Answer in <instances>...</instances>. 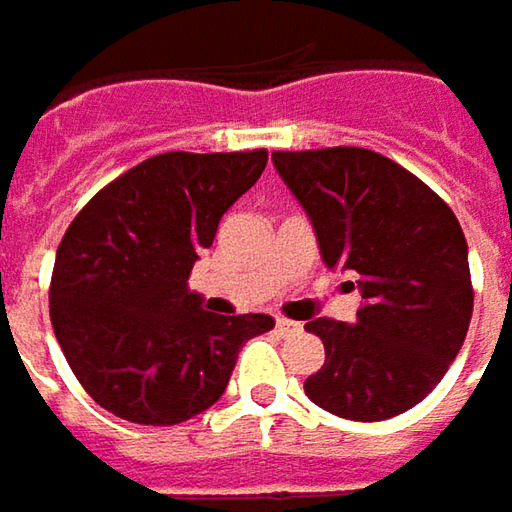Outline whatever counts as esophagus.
Segmentation results:
<instances>
[{"mask_svg": "<svg viewBox=\"0 0 512 512\" xmlns=\"http://www.w3.org/2000/svg\"><path fill=\"white\" fill-rule=\"evenodd\" d=\"M276 330H279L282 336H290V333H299L302 325H299V322H290V319H276Z\"/></svg>", "mask_w": 512, "mask_h": 512, "instance_id": "1", "label": "esophagus"}]
</instances>
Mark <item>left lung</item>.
Returning a JSON list of instances; mask_svg holds the SVG:
<instances>
[{"mask_svg": "<svg viewBox=\"0 0 512 512\" xmlns=\"http://www.w3.org/2000/svg\"><path fill=\"white\" fill-rule=\"evenodd\" d=\"M273 165L307 210L325 265L356 273L362 290L356 325H305L325 344L307 399L353 422L399 416L442 382L473 316L456 213L376 150H273Z\"/></svg>", "mask_w": 512, "mask_h": 512, "instance_id": "left-lung-1", "label": "left lung"}]
</instances>
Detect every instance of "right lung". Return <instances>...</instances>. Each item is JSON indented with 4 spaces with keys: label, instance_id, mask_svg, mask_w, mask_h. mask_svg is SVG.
Returning a JSON list of instances; mask_svg holds the SVG:
<instances>
[{
    "label": "right lung",
    "instance_id": "obj_1",
    "mask_svg": "<svg viewBox=\"0 0 512 512\" xmlns=\"http://www.w3.org/2000/svg\"><path fill=\"white\" fill-rule=\"evenodd\" d=\"M267 150L150 156L105 185L62 236L50 325L73 376L133 424H179L225 393L265 313L219 316L187 290L219 219L256 185Z\"/></svg>",
    "mask_w": 512,
    "mask_h": 512
}]
</instances>
